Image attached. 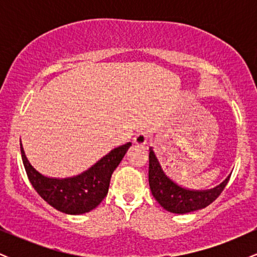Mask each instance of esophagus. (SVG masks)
Wrapping results in <instances>:
<instances>
[{
    "instance_id": "1",
    "label": "esophagus",
    "mask_w": 257,
    "mask_h": 257,
    "mask_svg": "<svg viewBox=\"0 0 257 257\" xmlns=\"http://www.w3.org/2000/svg\"><path fill=\"white\" fill-rule=\"evenodd\" d=\"M149 140V133L146 131H139L134 137V143L137 145H145Z\"/></svg>"
}]
</instances>
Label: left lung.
<instances>
[{
	"mask_svg": "<svg viewBox=\"0 0 257 257\" xmlns=\"http://www.w3.org/2000/svg\"><path fill=\"white\" fill-rule=\"evenodd\" d=\"M149 159V184L153 197L161 206L174 214L191 213L211 204L220 196L229 180L228 175L219 186L210 190H188L167 176L152 147L150 149Z\"/></svg>",
	"mask_w": 257,
	"mask_h": 257,
	"instance_id": "left-lung-1",
	"label": "left lung"
}]
</instances>
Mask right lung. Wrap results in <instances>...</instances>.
I'll return each instance as SVG.
<instances>
[{"label": "right lung", "instance_id": "add662e5", "mask_svg": "<svg viewBox=\"0 0 257 257\" xmlns=\"http://www.w3.org/2000/svg\"><path fill=\"white\" fill-rule=\"evenodd\" d=\"M132 146L131 143L116 147L93 167L72 178L44 176L31 166L20 144L23 163L32 187L42 198L61 213L85 214L98 206L108 192L112 173Z\"/></svg>", "mask_w": 257, "mask_h": 257}]
</instances>
